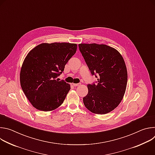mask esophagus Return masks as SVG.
Segmentation results:
<instances>
[{
    "label": "esophagus",
    "instance_id": "1",
    "mask_svg": "<svg viewBox=\"0 0 155 155\" xmlns=\"http://www.w3.org/2000/svg\"><path fill=\"white\" fill-rule=\"evenodd\" d=\"M73 85L75 86V87H77V86H78L80 85V83H74Z\"/></svg>",
    "mask_w": 155,
    "mask_h": 155
}]
</instances>
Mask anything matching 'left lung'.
Here are the masks:
<instances>
[{
  "label": "left lung",
  "instance_id": "left-lung-1",
  "mask_svg": "<svg viewBox=\"0 0 155 155\" xmlns=\"http://www.w3.org/2000/svg\"><path fill=\"white\" fill-rule=\"evenodd\" d=\"M78 47L91 74L98 78L97 84L87 85L84 105L94 114H108L119 105L126 91L127 73L124 61L116 49L106 45L80 43Z\"/></svg>",
  "mask_w": 155,
  "mask_h": 155
}]
</instances>
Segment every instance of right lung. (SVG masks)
Wrapping results in <instances>:
<instances>
[{
  "instance_id": "obj_1",
  "label": "right lung",
  "mask_w": 155,
  "mask_h": 155,
  "mask_svg": "<svg viewBox=\"0 0 155 155\" xmlns=\"http://www.w3.org/2000/svg\"><path fill=\"white\" fill-rule=\"evenodd\" d=\"M77 48L75 43H44L28 54L21 69L20 83L34 107L48 112L63 103L71 86L56 78Z\"/></svg>"
}]
</instances>
